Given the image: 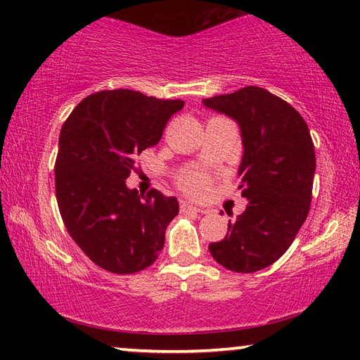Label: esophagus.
<instances>
[{"label": "esophagus", "instance_id": "1", "mask_svg": "<svg viewBox=\"0 0 360 360\" xmlns=\"http://www.w3.org/2000/svg\"><path fill=\"white\" fill-rule=\"evenodd\" d=\"M181 212H206V211L198 208V206H193L192 203H188L187 200H181Z\"/></svg>", "mask_w": 360, "mask_h": 360}]
</instances>
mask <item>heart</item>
Returning <instances> with one entry per match:
<instances>
[{
    "mask_svg": "<svg viewBox=\"0 0 360 360\" xmlns=\"http://www.w3.org/2000/svg\"><path fill=\"white\" fill-rule=\"evenodd\" d=\"M181 182L186 191L191 193H202L206 191V187H208V179H206L203 174H197V173L184 176Z\"/></svg>",
    "mask_w": 360,
    "mask_h": 360,
    "instance_id": "1",
    "label": "heart"
}]
</instances>
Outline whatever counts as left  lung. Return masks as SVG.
<instances>
[{
    "label": "left lung",
    "mask_w": 360,
    "mask_h": 360,
    "mask_svg": "<svg viewBox=\"0 0 360 360\" xmlns=\"http://www.w3.org/2000/svg\"><path fill=\"white\" fill-rule=\"evenodd\" d=\"M202 103L240 127L245 152L238 176L248 200L210 252L227 270L259 271L288 251L308 216L316 169L311 135L289 103L254 85Z\"/></svg>",
    "instance_id": "8db88e82"
}]
</instances>
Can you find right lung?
<instances>
[{
	"label": "right lung",
	"instance_id": "right-lung-1",
	"mask_svg": "<svg viewBox=\"0 0 360 360\" xmlns=\"http://www.w3.org/2000/svg\"><path fill=\"white\" fill-rule=\"evenodd\" d=\"M182 100L135 90L96 92L72 109L62 127L56 162L60 214L71 238L103 270L130 275L155 262L176 197L127 187L136 157L155 146Z\"/></svg>",
	"mask_w": 360,
	"mask_h": 360
}]
</instances>
